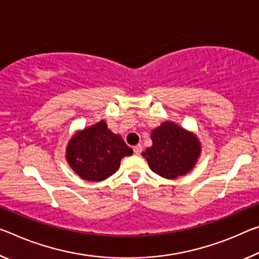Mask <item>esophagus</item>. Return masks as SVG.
Masks as SVG:
<instances>
[{
  "label": "esophagus",
  "instance_id": "1",
  "mask_svg": "<svg viewBox=\"0 0 259 259\" xmlns=\"http://www.w3.org/2000/svg\"><path fill=\"white\" fill-rule=\"evenodd\" d=\"M142 151H143V147H142V145L141 144H138V145H136V146H134V153L136 154V155H139L142 153Z\"/></svg>",
  "mask_w": 259,
  "mask_h": 259
}]
</instances>
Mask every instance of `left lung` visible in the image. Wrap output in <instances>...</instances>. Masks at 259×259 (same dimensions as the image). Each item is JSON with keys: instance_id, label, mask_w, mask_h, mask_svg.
Masks as SVG:
<instances>
[{"instance_id": "obj_1", "label": "left lung", "mask_w": 259, "mask_h": 259, "mask_svg": "<svg viewBox=\"0 0 259 259\" xmlns=\"http://www.w3.org/2000/svg\"><path fill=\"white\" fill-rule=\"evenodd\" d=\"M152 144L142 155L153 173L168 180L188 174L196 166L202 144L192 131L166 121L151 131Z\"/></svg>"}]
</instances>
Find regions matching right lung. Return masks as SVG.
<instances>
[{
	"instance_id": "right-lung-1",
	"label": "right lung",
	"mask_w": 259,
	"mask_h": 259,
	"mask_svg": "<svg viewBox=\"0 0 259 259\" xmlns=\"http://www.w3.org/2000/svg\"><path fill=\"white\" fill-rule=\"evenodd\" d=\"M133 152L120 135L109 130L106 121L101 120L73 135L67 145L65 159L79 178L100 182L116 173L122 158Z\"/></svg>"
}]
</instances>
